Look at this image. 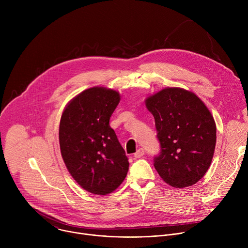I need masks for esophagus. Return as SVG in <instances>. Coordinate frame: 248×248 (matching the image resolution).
<instances>
[{"instance_id": "obj_1", "label": "esophagus", "mask_w": 248, "mask_h": 248, "mask_svg": "<svg viewBox=\"0 0 248 248\" xmlns=\"http://www.w3.org/2000/svg\"><path fill=\"white\" fill-rule=\"evenodd\" d=\"M144 154H145L144 149H143V148H139V149L134 153V157H135V158H140V157H142Z\"/></svg>"}]
</instances>
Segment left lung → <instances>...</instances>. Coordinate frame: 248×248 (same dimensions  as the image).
Returning a JSON list of instances; mask_svg holds the SVG:
<instances>
[{
	"label": "left lung",
	"mask_w": 248,
	"mask_h": 248,
	"mask_svg": "<svg viewBox=\"0 0 248 248\" xmlns=\"http://www.w3.org/2000/svg\"><path fill=\"white\" fill-rule=\"evenodd\" d=\"M154 116L160 152L154 167L173 187L199 182L209 169L216 145V124L205 104L192 92L165 88L148 97Z\"/></svg>",
	"instance_id": "left-lung-1"
}]
</instances>
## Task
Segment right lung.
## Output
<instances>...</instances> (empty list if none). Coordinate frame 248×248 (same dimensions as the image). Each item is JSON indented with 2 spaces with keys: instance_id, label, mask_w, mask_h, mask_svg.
<instances>
[{
  "instance_id": "add662e5",
  "label": "right lung",
  "mask_w": 248,
  "mask_h": 248,
  "mask_svg": "<svg viewBox=\"0 0 248 248\" xmlns=\"http://www.w3.org/2000/svg\"><path fill=\"white\" fill-rule=\"evenodd\" d=\"M120 102L112 89L84 90L66 106L60 123L62 157L75 181L98 195L114 191L125 179L129 163L110 118Z\"/></svg>"
}]
</instances>
